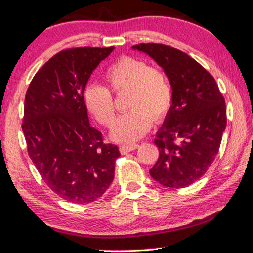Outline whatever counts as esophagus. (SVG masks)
<instances>
[{
    "label": "esophagus",
    "instance_id": "34e87169",
    "mask_svg": "<svg viewBox=\"0 0 253 253\" xmlns=\"http://www.w3.org/2000/svg\"><path fill=\"white\" fill-rule=\"evenodd\" d=\"M139 147V145L137 143H130V145H122L120 146V151H121V154H126V153H130L132 150H135Z\"/></svg>",
    "mask_w": 253,
    "mask_h": 253
}]
</instances>
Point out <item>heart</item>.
Here are the masks:
<instances>
[{"label":"heart","instance_id":"1","mask_svg":"<svg viewBox=\"0 0 253 253\" xmlns=\"http://www.w3.org/2000/svg\"><path fill=\"white\" fill-rule=\"evenodd\" d=\"M107 88L90 84L84 91L87 110L96 121L111 127L116 119L113 96L129 92L126 108L130 110L115 124L112 138L119 142H133L147 133L153 121L162 122L172 107L173 91L165 73L149 67L147 62L123 56L104 75Z\"/></svg>","mask_w":253,"mask_h":253}]
</instances>
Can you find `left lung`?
<instances>
[{
	"label": "left lung",
	"instance_id": "obj_1",
	"mask_svg": "<svg viewBox=\"0 0 253 253\" xmlns=\"http://www.w3.org/2000/svg\"><path fill=\"white\" fill-rule=\"evenodd\" d=\"M164 69L173 90L172 107L156 134L159 150L151 177L166 188H185L205 175L226 127V105L213 77L180 49L139 44Z\"/></svg>",
	"mask_w": 253,
	"mask_h": 253
}]
</instances>
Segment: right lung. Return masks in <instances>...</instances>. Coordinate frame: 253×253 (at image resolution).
<instances>
[{
  "instance_id": "right-lung-1",
  "label": "right lung",
  "mask_w": 253,
  "mask_h": 253,
  "mask_svg": "<svg viewBox=\"0 0 253 253\" xmlns=\"http://www.w3.org/2000/svg\"><path fill=\"white\" fill-rule=\"evenodd\" d=\"M114 47L61 50L38 70L26 92L22 131L42 181L68 203L89 204L114 178L116 145L89 124L84 91Z\"/></svg>"
}]
</instances>
